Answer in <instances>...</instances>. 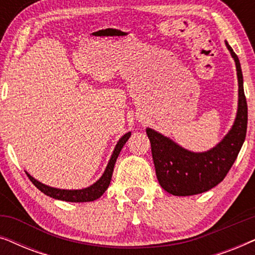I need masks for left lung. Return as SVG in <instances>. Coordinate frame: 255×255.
<instances>
[{
	"label": "left lung",
	"mask_w": 255,
	"mask_h": 255,
	"mask_svg": "<svg viewBox=\"0 0 255 255\" xmlns=\"http://www.w3.org/2000/svg\"><path fill=\"white\" fill-rule=\"evenodd\" d=\"M225 44L236 62L239 99L235 123L223 140L207 152L195 153L181 147L159 132L149 128H146L160 186L175 196L201 194L221 183L231 169L245 140L247 102L244 93L242 67L232 47L228 41Z\"/></svg>",
	"instance_id": "obj_1"
}]
</instances>
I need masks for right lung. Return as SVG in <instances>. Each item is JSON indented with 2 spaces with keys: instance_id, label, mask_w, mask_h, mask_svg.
<instances>
[{
  "instance_id": "1",
  "label": "right lung",
  "mask_w": 255,
  "mask_h": 255,
  "mask_svg": "<svg viewBox=\"0 0 255 255\" xmlns=\"http://www.w3.org/2000/svg\"><path fill=\"white\" fill-rule=\"evenodd\" d=\"M131 132H128L125 133L123 137H122L120 140H118L116 147L114 149L113 155L108 162L107 168L104 170L103 175L100 177V180H97L95 183L92 184L90 187L83 188V189H76V190H67V189H58V188H53V187H48L46 184L39 182L36 179H33L32 176L30 175L29 173H26L27 177H29L31 182H32L34 186H36L38 189H39L41 193H44L47 196H50L52 198H55V200H60V201H66V202H92L95 201L97 198H100L102 195L106 193V190L109 187L110 181H111V176H113V172H114V167H115V162L120 155V153L123 148V146L125 145V142L128 141V139L130 138Z\"/></svg>"
}]
</instances>
